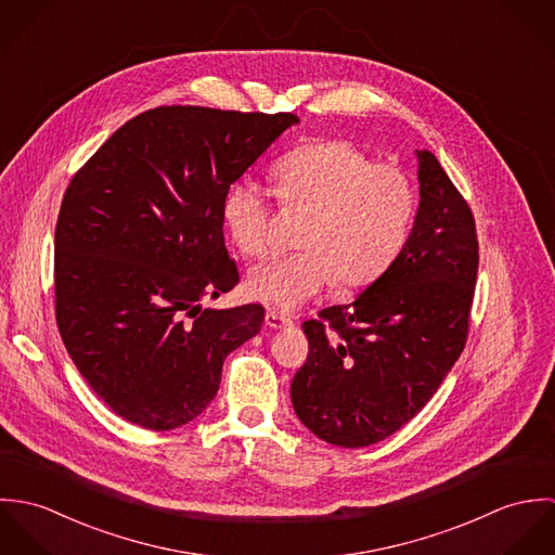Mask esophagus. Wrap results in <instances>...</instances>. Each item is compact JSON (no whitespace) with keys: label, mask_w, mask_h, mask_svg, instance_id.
Returning a JSON list of instances; mask_svg holds the SVG:
<instances>
[{"label":"esophagus","mask_w":555,"mask_h":555,"mask_svg":"<svg viewBox=\"0 0 555 555\" xmlns=\"http://www.w3.org/2000/svg\"><path fill=\"white\" fill-rule=\"evenodd\" d=\"M264 324H267L269 328H284V326H291L293 320L288 317H282V314H278V312H267Z\"/></svg>","instance_id":"1"}]
</instances>
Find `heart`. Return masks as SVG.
<instances>
[{
  "instance_id": "obj_1",
  "label": "heart",
  "mask_w": 555,
  "mask_h": 555,
  "mask_svg": "<svg viewBox=\"0 0 555 555\" xmlns=\"http://www.w3.org/2000/svg\"><path fill=\"white\" fill-rule=\"evenodd\" d=\"M278 196L286 207L310 209L301 251L275 256L247 275V293L282 312H295L333 280L363 286L380 278L401 251L412 216L410 179L389 164H374L348 141H317L275 162ZM224 222L241 254L271 249V205L249 177L224 201Z\"/></svg>"
}]
</instances>
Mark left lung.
<instances>
[{
  "label": "left lung",
  "instance_id": "left-lung-1",
  "mask_svg": "<svg viewBox=\"0 0 555 555\" xmlns=\"http://www.w3.org/2000/svg\"><path fill=\"white\" fill-rule=\"evenodd\" d=\"M418 209L393 264L350 306L304 322L291 397L320 440L359 449L401 429L460 359L478 273L473 211L431 152H414Z\"/></svg>",
  "mask_w": 555,
  "mask_h": 555
}]
</instances>
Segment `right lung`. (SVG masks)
I'll list each match as a JSON object with an SVG mask.
<instances>
[{"label":"right lung","mask_w":555,"mask_h":555,"mask_svg":"<svg viewBox=\"0 0 555 555\" xmlns=\"http://www.w3.org/2000/svg\"><path fill=\"white\" fill-rule=\"evenodd\" d=\"M293 113L159 106L124 124L70 181L55 229V314L68 354L115 414L166 431L218 393L258 304L203 308L238 282L224 201Z\"/></svg>","instance_id":"obj_1"}]
</instances>
